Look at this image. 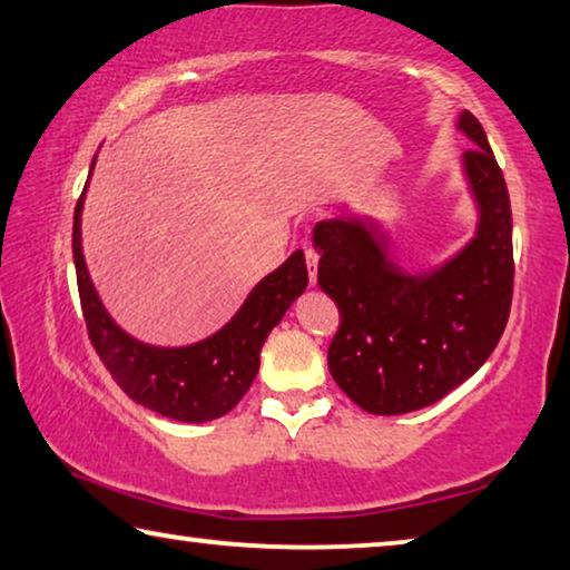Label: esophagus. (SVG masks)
Masks as SVG:
<instances>
[{"instance_id": "1", "label": "esophagus", "mask_w": 570, "mask_h": 570, "mask_svg": "<svg viewBox=\"0 0 570 570\" xmlns=\"http://www.w3.org/2000/svg\"><path fill=\"white\" fill-rule=\"evenodd\" d=\"M304 258H306V271H309V282H317V266H320V253L314 248H304Z\"/></svg>"}]
</instances>
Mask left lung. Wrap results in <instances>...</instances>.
Returning <instances> with one entry per match:
<instances>
[{
  "mask_svg": "<svg viewBox=\"0 0 570 570\" xmlns=\"http://www.w3.org/2000/svg\"><path fill=\"white\" fill-rule=\"evenodd\" d=\"M476 147L464 169L480 205L472 243L429 276L401 274L377 225L345 218L314 228L317 284L340 309L327 365L360 409L395 415L426 409L484 365L512 304V210L502 169L472 114L459 116Z\"/></svg>",
  "mask_w": 570,
  "mask_h": 570,
  "instance_id": "8db88e82",
  "label": "left lung"
}]
</instances>
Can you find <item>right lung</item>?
<instances>
[{
  "label": "right lung",
  "instance_id": "add662e5",
  "mask_svg": "<svg viewBox=\"0 0 570 570\" xmlns=\"http://www.w3.org/2000/svg\"><path fill=\"white\" fill-rule=\"evenodd\" d=\"M83 197L86 189L78 197L73 215V261L80 309H83L90 345L114 381L131 401L175 421L205 423L236 409L258 373L261 347L268 332L282 322L284 312L309 282L304 253L294 250L274 274L253 288L240 312L218 334L189 347H149L116 327L90 284L83 248H80Z\"/></svg>",
  "mask_w": 570,
  "mask_h": 570
}]
</instances>
